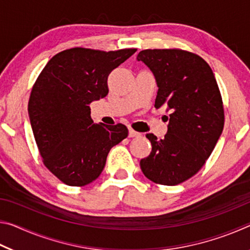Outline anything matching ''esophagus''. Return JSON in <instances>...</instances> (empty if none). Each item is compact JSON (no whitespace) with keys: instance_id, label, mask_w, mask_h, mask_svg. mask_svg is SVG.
<instances>
[{"instance_id":"34e87169","label":"esophagus","mask_w":250,"mask_h":250,"mask_svg":"<svg viewBox=\"0 0 250 250\" xmlns=\"http://www.w3.org/2000/svg\"><path fill=\"white\" fill-rule=\"evenodd\" d=\"M140 133L137 132V131H134L133 129H129V137L130 138H134V137H139Z\"/></svg>"}]
</instances>
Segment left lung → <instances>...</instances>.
Returning <instances> with one entry per match:
<instances>
[{
    "mask_svg": "<svg viewBox=\"0 0 250 250\" xmlns=\"http://www.w3.org/2000/svg\"><path fill=\"white\" fill-rule=\"evenodd\" d=\"M155 76V108L170 112L167 133L146 138L152 145L140 167L147 179L177 185L195 175L209 158L223 132L225 115L213 70L198 55L179 48L145 49L138 55Z\"/></svg>",
    "mask_w": 250,
    "mask_h": 250,
    "instance_id": "left-lung-1",
    "label": "left lung"
}]
</instances>
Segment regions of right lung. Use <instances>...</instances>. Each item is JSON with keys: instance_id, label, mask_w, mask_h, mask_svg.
I'll return each mask as SVG.
<instances>
[{"instance_id": "1", "label": "right lung", "mask_w": 250, "mask_h": 250, "mask_svg": "<svg viewBox=\"0 0 250 250\" xmlns=\"http://www.w3.org/2000/svg\"><path fill=\"white\" fill-rule=\"evenodd\" d=\"M137 52L69 48L55 55L33 84L28 115L44 166L69 186L98 179L110 149L128 137L122 124H94L89 104L108 95L109 74Z\"/></svg>"}]
</instances>
